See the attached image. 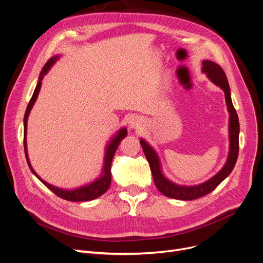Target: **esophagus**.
I'll return each instance as SVG.
<instances>
[{
	"mask_svg": "<svg viewBox=\"0 0 263 263\" xmlns=\"http://www.w3.org/2000/svg\"><path fill=\"white\" fill-rule=\"evenodd\" d=\"M129 126H130V128H132V129H138L139 127L142 126V120H141V118L139 117H137V116H131L130 117V119H129Z\"/></svg>",
	"mask_w": 263,
	"mask_h": 263,
	"instance_id": "esophagus-1",
	"label": "esophagus"
}]
</instances>
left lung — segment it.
I'll list each match as a JSON object with an SVG mask.
<instances>
[{
  "instance_id": "left-lung-1",
  "label": "left lung",
  "mask_w": 263,
  "mask_h": 263,
  "mask_svg": "<svg viewBox=\"0 0 263 263\" xmlns=\"http://www.w3.org/2000/svg\"><path fill=\"white\" fill-rule=\"evenodd\" d=\"M202 63H203V66H202L203 73L206 74L208 79L213 83L221 87V89L224 91L227 110H229V113H230V124H229L230 152H229V156H227V161L223 166V168L216 174V176H214L212 179H209L208 181L202 184L195 185V186L178 185L176 183L171 182L164 176L161 168V161H160L159 155H157L155 150L145 141V139L143 138L141 139V145L146 155V159L150 165L152 177H153L156 188L159 189L164 196L168 198L183 200V201L196 200L198 198L208 195L209 192H212L222 181H224L227 177L230 176V173L233 171L236 165V162L238 159V153H239V131H240L239 118L232 102L229 81H227L226 75L219 64L211 60H204Z\"/></svg>"
}]
</instances>
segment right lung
Returning a JSON list of instances; mask_svg holds the SVG:
<instances>
[{
    "instance_id": "1",
    "label": "right lung",
    "mask_w": 263,
    "mask_h": 263,
    "mask_svg": "<svg viewBox=\"0 0 263 263\" xmlns=\"http://www.w3.org/2000/svg\"><path fill=\"white\" fill-rule=\"evenodd\" d=\"M59 59V56H54L51 57L43 66L42 71L40 73L39 76V80L37 83L36 89L33 91L32 97L30 98V101L28 103V106L26 108L25 111V115H24V151H25V156H26V161L28 164V167L30 168L31 172L36 176L48 189H50L54 194L58 197H60L61 199L71 201V202H83V201H91L94 200L100 196H102L104 192H106L110 185H111V164H112V160L113 156L118 148L119 143L122 141V138H125L127 136V129L126 128H121L120 130H118V132L111 138V141L109 142V144L107 145V149H106V154H104V160H103V168H102V172L99 176L98 179H96L94 182L87 184L85 186H81L79 188L73 189V190H67V189H62V188H58L56 186H52L48 183H46L45 181H43L38 174L36 173L30 165L29 159H28V154H27V143H26V130H27V119H28V115L30 113L31 108L33 107L34 102L37 100V97L39 95L40 89H41V84H42V79L44 77V75L49 71V68L52 66L57 60Z\"/></svg>"
}]
</instances>
